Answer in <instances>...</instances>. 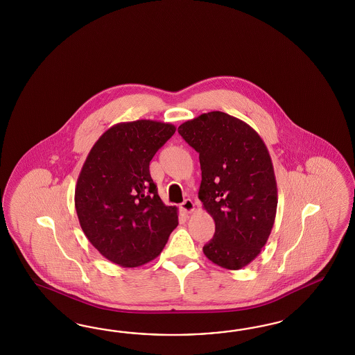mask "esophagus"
I'll return each mask as SVG.
<instances>
[{"mask_svg":"<svg viewBox=\"0 0 355 355\" xmlns=\"http://www.w3.org/2000/svg\"><path fill=\"white\" fill-rule=\"evenodd\" d=\"M181 209H182L184 214H193L195 211V203H193L191 199H186L181 205Z\"/></svg>","mask_w":355,"mask_h":355,"instance_id":"34e87169","label":"esophagus"}]
</instances>
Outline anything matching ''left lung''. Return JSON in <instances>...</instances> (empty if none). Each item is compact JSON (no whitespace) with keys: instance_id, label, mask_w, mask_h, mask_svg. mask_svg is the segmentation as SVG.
Wrapping results in <instances>:
<instances>
[{"instance_id":"obj_1","label":"left lung","mask_w":355,"mask_h":355,"mask_svg":"<svg viewBox=\"0 0 355 355\" xmlns=\"http://www.w3.org/2000/svg\"><path fill=\"white\" fill-rule=\"evenodd\" d=\"M178 132L199 153L198 196L215 221L203 252L223 268H243L267 243L276 218L277 183L267 146L246 122L217 110L183 122Z\"/></svg>"}]
</instances>
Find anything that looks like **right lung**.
<instances>
[{
  "label": "right lung",
  "mask_w": 355,
  "mask_h": 355,
  "mask_svg": "<svg viewBox=\"0 0 355 355\" xmlns=\"http://www.w3.org/2000/svg\"><path fill=\"white\" fill-rule=\"evenodd\" d=\"M175 126L152 119L121 122L89 150L76 186V209L88 241L109 261L135 268L157 258L178 225L165 205L150 162Z\"/></svg>",
  "instance_id": "add662e5"
}]
</instances>
